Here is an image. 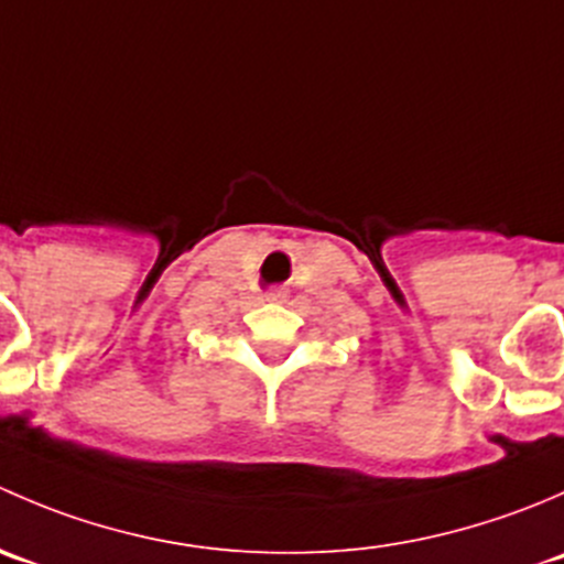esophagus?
<instances>
[{
    "label": "esophagus",
    "mask_w": 564,
    "mask_h": 564,
    "mask_svg": "<svg viewBox=\"0 0 564 564\" xmlns=\"http://www.w3.org/2000/svg\"><path fill=\"white\" fill-rule=\"evenodd\" d=\"M286 297H289V292H286V289H281V286L267 289V292H264L267 303H286Z\"/></svg>",
    "instance_id": "1"
}]
</instances>
